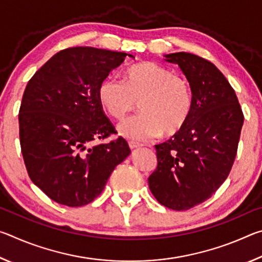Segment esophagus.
Segmentation results:
<instances>
[{
	"label": "esophagus",
	"instance_id": "obj_1",
	"mask_svg": "<svg viewBox=\"0 0 262 262\" xmlns=\"http://www.w3.org/2000/svg\"><path fill=\"white\" fill-rule=\"evenodd\" d=\"M128 145H129V148H130L132 150H134V149H137V148H141V147H142V144L137 143V142H134V141H129V142H128Z\"/></svg>",
	"mask_w": 262,
	"mask_h": 262
}]
</instances>
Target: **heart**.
Returning <instances> with one entry per match:
<instances>
[{
  "mask_svg": "<svg viewBox=\"0 0 262 262\" xmlns=\"http://www.w3.org/2000/svg\"><path fill=\"white\" fill-rule=\"evenodd\" d=\"M98 100L106 113L121 120L140 101L142 113L119 126L126 139L147 141L173 135L188 121L193 96L187 81L155 62H140L128 67L122 81L106 77L98 86Z\"/></svg>",
  "mask_w": 262,
  "mask_h": 262,
  "instance_id": "heart-1",
  "label": "heart"
}]
</instances>
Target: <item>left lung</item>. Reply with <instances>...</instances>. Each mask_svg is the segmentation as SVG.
<instances>
[{
	"label": "left lung",
	"instance_id": "1",
	"mask_svg": "<svg viewBox=\"0 0 262 262\" xmlns=\"http://www.w3.org/2000/svg\"><path fill=\"white\" fill-rule=\"evenodd\" d=\"M164 56L187 78L193 108L178 133L155 145L157 167L148 183L161 205L188 210L209 199L228 178L244 114L236 92L214 63L185 52Z\"/></svg>",
	"mask_w": 262,
	"mask_h": 262
}]
</instances>
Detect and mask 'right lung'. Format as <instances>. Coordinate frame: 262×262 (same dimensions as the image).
I'll use <instances>...</instances> for the list:
<instances>
[{"mask_svg":"<svg viewBox=\"0 0 262 262\" xmlns=\"http://www.w3.org/2000/svg\"><path fill=\"white\" fill-rule=\"evenodd\" d=\"M127 56L95 47H72L52 56L25 88L18 121L30 179L60 205L81 207L103 192L130 149L115 134L98 100V86Z\"/></svg>","mask_w":262,"mask_h":262,"instance_id":"right-lung-1","label":"right lung"}]
</instances>
